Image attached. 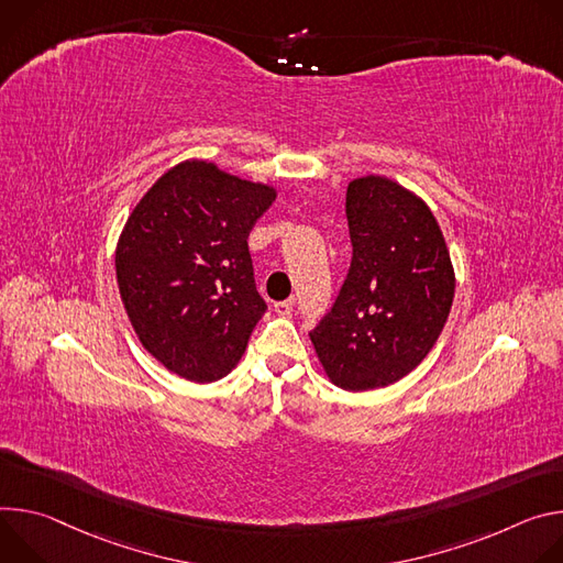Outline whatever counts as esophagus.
<instances>
[{"label":"esophagus","mask_w":563,"mask_h":563,"mask_svg":"<svg viewBox=\"0 0 563 563\" xmlns=\"http://www.w3.org/2000/svg\"><path fill=\"white\" fill-rule=\"evenodd\" d=\"M275 313L279 316V318H290L292 316V301L288 299V301H277L275 303Z\"/></svg>","instance_id":"1"}]
</instances>
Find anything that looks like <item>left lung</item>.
Instances as JSON below:
<instances>
[{"label": "left lung", "mask_w": 563, "mask_h": 563, "mask_svg": "<svg viewBox=\"0 0 563 563\" xmlns=\"http://www.w3.org/2000/svg\"><path fill=\"white\" fill-rule=\"evenodd\" d=\"M344 210L351 268L310 342L333 385L368 391L427 357L452 310L456 275L429 206L394 178H353Z\"/></svg>", "instance_id": "obj_1"}]
</instances>
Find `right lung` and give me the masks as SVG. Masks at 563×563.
Wrapping results in <instances>:
<instances>
[{
  "label": "right lung",
  "mask_w": 563,
  "mask_h": 563,
  "mask_svg": "<svg viewBox=\"0 0 563 563\" xmlns=\"http://www.w3.org/2000/svg\"><path fill=\"white\" fill-rule=\"evenodd\" d=\"M275 199L268 183L187 158L124 223L115 243L122 306L147 353L178 378L203 385L228 376L266 313L247 234Z\"/></svg>",
  "instance_id": "right-lung-1"
}]
</instances>
